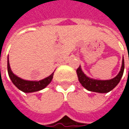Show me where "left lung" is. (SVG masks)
<instances>
[{"label": "left lung", "mask_w": 129, "mask_h": 129, "mask_svg": "<svg viewBox=\"0 0 129 129\" xmlns=\"http://www.w3.org/2000/svg\"><path fill=\"white\" fill-rule=\"evenodd\" d=\"M124 59H122V66L119 72L116 77L110 80H97L87 76L81 69V66L77 69V75L79 82L87 90L99 93H107L113 90L120 81L124 72Z\"/></svg>", "instance_id": "left-lung-1"}]
</instances>
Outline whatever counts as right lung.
<instances>
[{
  "mask_svg": "<svg viewBox=\"0 0 129 129\" xmlns=\"http://www.w3.org/2000/svg\"><path fill=\"white\" fill-rule=\"evenodd\" d=\"M7 71H8L10 78L11 79L13 84L18 90L26 93L37 92L45 88L51 83L53 78V75H54V72H53L48 77L42 80H39V81H27V80L22 79L18 77L17 75H15L12 72L10 63H9V57H7Z\"/></svg>",
  "mask_w": 129,
  "mask_h": 129,
  "instance_id": "add662e5",
  "label": "right lung"
}]
</instances>
